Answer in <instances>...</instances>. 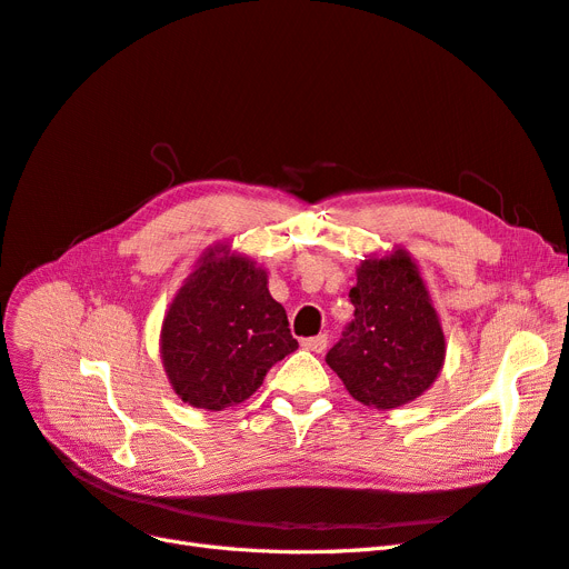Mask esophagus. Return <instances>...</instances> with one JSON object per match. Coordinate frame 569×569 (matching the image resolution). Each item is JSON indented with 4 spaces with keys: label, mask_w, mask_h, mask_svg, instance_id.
Returning <instances> with one entry per match:
<instances>
[{
    "label": "esophagus",
    "mask_w": 569,
    "mask_h": 569,
    "mask_svg": "<svg viewBox=\"0 0 569 569\" xmlns=\"http://www.w3.org/2000/svg\"><path fill=\"white\" fill-rule=\"evenodd\" d=\"M301 347L306 351H313V353H322L327 349V335H318V337H308L301 341Z\"/></svg>",
    "instance_id": "1"
}]
</instances>
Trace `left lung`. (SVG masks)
<instances>
[{"mask_svg": "<svg viewBox=\"0 0 569 569\" xmlns=\"http://www.w3.org/2000/svg\"><path fill=\"white\" fill-rule=\"evenodd\" d=\"M349 297L353 320L327 366L368 408L393 410L420 399L443 368L446 337L416 258L401 247L366 256Z\"/></svg>", "mask_w": 569, "mask_h": 569, "instance_id": "obj_1", "label": "left lung"}]
</instances>
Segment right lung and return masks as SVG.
Instances as JSON below:
<instances>
[{
	"instance_id": "right-lung-1",
	"label": "right lung",
	"mask_w": 569,
	"mask_h": 569,
	"mask_svg": "<svg viewBox=\"0 0 569 569\" xmlns=\"http://www.w3.org/2000/svg\"><path fill=\"white\" fill-rule=\"evenodd\" d=\"M159 347L178 399L216 412L247 401L299 343L270 297L268 272L230 244H213L170 301Z\"/></svg>"
}]
</instances>
